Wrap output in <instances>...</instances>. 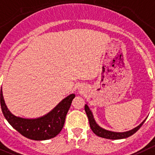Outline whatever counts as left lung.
<instances>
[{
	"mask_svg": "<svg viewBox=\"0 0 155 155\" xmlns=\"http://www.w3.org/2000/svg\"><path fill=\"white\" fill-rule=\"evenodd\" d=\"M85 112H86V114L88 117V120H89L90 126H91V130L93 131L95 135H97V136L101 137V138H107V139H112V140H116V139H123V138H128V137L131 136L133 134H135L138 129L141 128V126H142L143 123H145V120L143 121L142 123L140 125H138L137 127L134 128L132 130L127 131V132H113V131L107 130V129H104V128L101 127L99 126L97 123H96L95 119L94 117V115H93L92 111L90 110L89 107H88L87 104H85L84 107Z\"/></svg>",
	"mask_w": 155,
	"mask_h": 155,
	"instance_id": "obj_1",
	"label": "left lung"
}]
</instances>
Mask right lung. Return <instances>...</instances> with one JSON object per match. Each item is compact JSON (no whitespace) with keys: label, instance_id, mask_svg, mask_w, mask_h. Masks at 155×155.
<instances>
[{"label":"right lung","instance_id":"obj_1","mask_svg":"<svg viewBox=\"0 0 155 155\" xmlns=\"http://www.w3.org/2000/svg\"><path fill=\"white\" fill-rule=\"evenodd\" d=\"M74 97V94H70L47 114L34 119H28L15 116L8 110L1 88V107L4 117L14 129L29 139L42 141L54 138L61 132L66 115Z\"/></svg>","mask_w":155,"mask_h":155}]
</instances>
